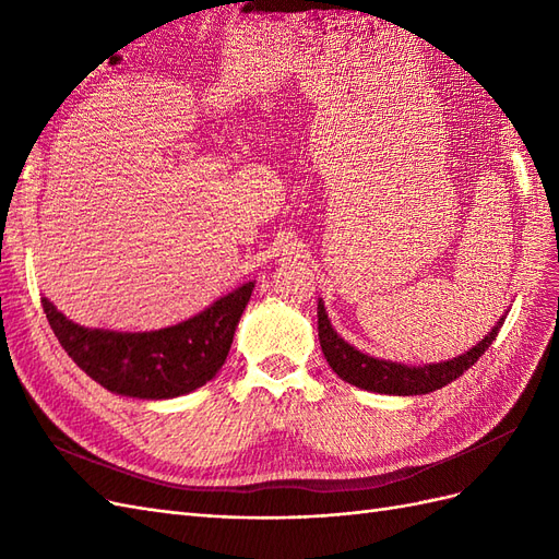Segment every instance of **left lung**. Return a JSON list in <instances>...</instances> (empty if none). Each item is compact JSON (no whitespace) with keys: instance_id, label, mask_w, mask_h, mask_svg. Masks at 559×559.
I'll return each mask as SVG.
<instances>
[{"instance_id":"1","label":"left lung","mask_w":559,"mask_h":559,"mask_svg":"<svg viewBox=\"0 0 559 559\" xmlns=\"http://www.w3.org/2000/svg\"><path fill=\"white\" fill-rule=\"evenodd\" d=\"M503 321L506 317L498 321V325H493V331L486 335L479 345H475L461 356H455L451 361L427 364V366H404V364H394L384 359H373V356H368L356 347L347 345V342L335 333V328L331 325V319H328L325 313V307L319 299V342L328 364H331V368L342 380L354 384V388L378 392V394L411 396V394H427V392L441 390L443 384L461 378L469 366H475L479 361V356L491 347V342L496 340L498 328L503 325Z\"/></svg>"}]
</instances>
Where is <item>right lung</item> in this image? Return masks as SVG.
Returning <instances> with one entry per match:
<instances>
[{"mask_svg":"<svg viewBox=\"0 0 559 559\" xmlns=\"http://www.w3.org/2000/svg\"><path fill=\"white\" fill-rule=\"evenodd\" d=\"M254 283L219 297L198 317L151 333H118L78 325L41 297L61 347L108 392L136 399H171L203 388L231 349L236 325Z\"/></svg>","mask_w":559,"mask_h":559,"instance_id":"right-lung-1","label":"right lung"}]
</instances>
